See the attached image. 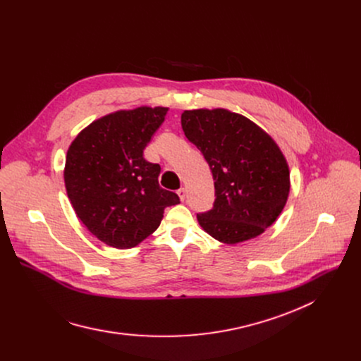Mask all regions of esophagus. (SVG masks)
<instances>
[{
  "mask_svg": "<svg viewBox=\"0 0 361 361\" xmlns=\"http://www.w3.org/2000/svg\"><path fill=\"white\" fill-rule=\"evenodd\" d=\"M177 194H178V197H180V200L181 201H184L185 198H187V190L183 187V188H180L178 191H177Z\"/></svg>",
  "mask_w": 361,
  "mask_h": 361,
  "instance_id": "34e87169",
  "label": "esophagus"
}]
</instances>
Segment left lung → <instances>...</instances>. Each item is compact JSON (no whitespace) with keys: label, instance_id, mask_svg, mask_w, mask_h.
Wrapping results in <instances>:
<instances>
[{"label":"left lung","instance_id":"obj_1","mask_svg":"<svg viewBox=\"0 0 361 361\" xmlns=\"http://www.w3.org/2000/svg\"><path fill=\"white\" fill-rule=\"evenodd\" d=\"M181 127L214 180L213 209L197 214L200 226L226 244L264 233L290 192V170L276 141L251 120L224 109L187 110Z\"/></svg>","mask_w":361,"mask_h":361}]
</instances>
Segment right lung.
Returning <instances> with one entry per match:
<instances>
[{"label":"right lung","mask_w":361,"mask_h":361,"mask_svg":"<svg viewBox=\"0 0 361 361\" xmlns=\"http://www.w3.org/2000/svg\"><path fill=\"white\" fill-rule=\"evenodd\" d=\"M167 107H138L101 117L71 142L64 169L77 217L99 241L131 248L156 231L164 209L180 202L159 184L161 167L142 152Z\"/></svg>","instance_id":"obj_1"}]
</instances>
